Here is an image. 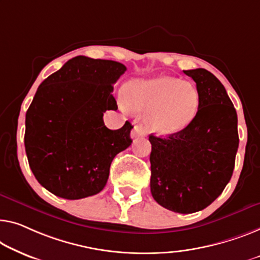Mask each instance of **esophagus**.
<instances>
[{
    "instance_id": "1",
    "label": "esophagus",
    "mask_w": 260,
    "mask_h": 260,
    "mask_svg": "<svg viewBox=\"0 0 260 260\" xmlns=\"http://www.w3.org/2000/svg\"><path fill=\"white\" fill-rule=\"evenodd\" d=\"M145 137H146V132L143 131L140 126L135 125L134 128L131 132V138L138 139V138H145Z\"/></svg>"
}]
</instances>
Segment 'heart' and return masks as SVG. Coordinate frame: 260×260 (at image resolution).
<instances>
[{
	"label": "heart",
	"mask_w": 260,
	"mask_h": 260,
	"mask_svg": "<svg viewBox=\"0 0 260 260\" xmlns=\"http://www.w3.org/2000/svg\"><path fill=\"white\" fill-rule=\"evenodd\" d=\"M125 111L146 114V125L160 135L179 133L190 125L200 107L196 87L173 77H156L134 80L128 85L127 95L120 98Z\"/></svg>",
	"instance_id": "obj_1"
}]
</instances>
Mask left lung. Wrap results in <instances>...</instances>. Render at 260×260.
Instances as JSON below:
<instances>
[{"label": "left lung", "mask_w": 260, "mask_h": 260, "mask_svg": "<svg viewBox=\"0 0 260 260\" xmlns=\"http://www.w3.org/2000/svg\"><path fill=\"white\" fill-rule=\"evenodd\" d=\"M183 72L196 83L199 112L179 133L149 135L150 191L168 210L191 214L210 205L229 183L239 138L237 113L222 83L205 69Z\"/></svg>", "instance_id": "left-lung-1"}]
</instances>
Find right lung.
Returning <instances> with one entry per match:
<instances>
[{
  "label": "right lung",
  "mask_w": 260,
  "mask_h": 260,
  "mask_svg": "<svg viewBox=\"0 0 260 260\" xmlns=\"http://www.w3.org/2000/svg\"><path fill=\"white\" fill-rule=\"evenodd\" d=\"M126 70L77 56L37 88L25 114V152L36 180L53 195L80 200L100 192L115 155L131 146L129 121L112 131L103 120L118 108L113 84Z\"/></svg>",
  "instance_id": "add662e5"
}]
</instances>
